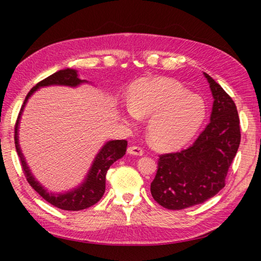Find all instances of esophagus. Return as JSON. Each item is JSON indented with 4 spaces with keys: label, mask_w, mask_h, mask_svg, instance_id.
<instances>
[{
    "label": "esophagus",
    "mask_w": 261,
    "mask_h": 261,
    "mask_svg": "<svg viewBox=\"0 0 261 261\" xmlns=\"http://www.w3.org/2000/svg\"><path fill=\"white\" fill-rule=\"evenodd\" d=\"M127 153L130 154H134V156H142L143 154V150L140 147H137V146H130L127 148Z\"/></svg>",
    "instance_id": "esophagus-1"
}]
</instances>
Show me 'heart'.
Wrapping results in <instances>:
<instances>
[{
    "mask_svg": "<svg viewBox=\"0 0 261 261\" xmlns=\"http://www.w3.org/2000/svg\"><path fill=\"white\" fill-rule=\"evenodd\" d=\"M124 113L130 120L150 118L147 134L159 150H174L190 141L202 125L203 99L169 79L141 80L129 91Z\"/></svg>",
    "mask_w": 261,
    "mask_h": 261,
    "instance_id": "1",
    "label": "heart"
}]
</instances>
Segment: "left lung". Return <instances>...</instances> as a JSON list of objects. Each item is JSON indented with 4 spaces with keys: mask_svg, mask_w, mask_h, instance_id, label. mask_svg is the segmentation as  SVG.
I'll use <instances>...</instances> for the list:
<instances>
[{
    "mask_svg": "<svg viewBox=\"0 0 261 261\" xmlns=\"http://www.w3.org/2000/svg\"><path fill=\"white\" fill-rule=\"evenodd\" d=\"M203 74L214 98L210 123L187 149L159 156L150 185L154 201L168 210L191 207L216 195L225 185L240 145V121L233 99L208 74Z\"/></svg>",
    "mask_w": 261,
    "mask_h": 261,
    "instance_id": "8db88e82",
    "label": "left lung"
}]
</instances>
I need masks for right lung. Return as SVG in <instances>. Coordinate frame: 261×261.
Instances as JSON below:
<instances>
[{
	"label": "right lung",
	"instance_id": "add662e5",
	"mask_svg": "<svg viewBox=\"0 0 261 261\" xmlns=\"http://www.w3.org/2000/svg\"><path fill=\"white\" fill-rule=\"evenodd\" d=\"M84 83H88L85 80H81L77 74L76 69L65 68L58 70L56 73L50 75L47 79L41 81L40 83L31 88V91L28 93L24 99L23 105L20 110V113L15 123L14 129V142L18 156L20 157V162L22 165V169L24 171L27 180L31 187L35 190L42 198H45L48 203H50L54 206L66 211H81L92 206L97 203L102 198L105 192V176L111 165L115 163L116 160L122 158L125 154L127 142L126 140H111L104 143V146L99 149L96 157L94 158L90 170L85 177V179L82 181L77 187L73 190L67 191L65 193H49L40 182H39L31 170L29 166L27 165L23 153L20 148L19 143V125L21 115L23 113V110L28 99L40 87L59 85V86H69L77 87Z\"/></svg>",
	"mask_w": 261,
	"mask_h": 261
}]
</instances>
